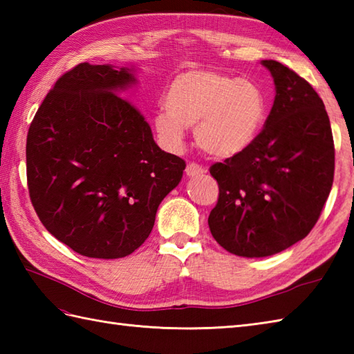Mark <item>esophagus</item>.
<instances>
[{"label":"esophagus","mask_w":354,"mask_h":354,"mask_svg":"<svg viewBox=\"0 0 354 354\" xmlns=\"http://www.w3.org/2000/svg\"><path fill=\"white\" fill-rule=\"evenodd\" d=\"M185 173H187V176H190V178L201 176V175H204V173H205V169L202 167V165L196 164V162H190V164H187Z\"/></svg>","instance_id":"1"}]
</instances>
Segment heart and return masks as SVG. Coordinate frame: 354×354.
Segmentation results:
<instances>
[{"instance_id": "obj_1", "label": "heart", "mask_w": 354, "mask_h": 354, "mask_svg": "<svg viewBox=\"0 0 354 354\" xmlns=\"http://www.w3.org/2000/svg\"><path fill=\"white\" fill-rule=\"evenodd\" d=\"M165 109L153 117L158 137L169 149H179L185 127L204 152L232 156L259 137L268 115V100L259 84L214 70L176 74L164 94Z\"/></svg>"}]
</instances>
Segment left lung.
I'll return each mask as SVG.
<instances>
[{
  "label": "left lung",
  "mask_w": 354,
  "mask_h": 354,
  "mask_svg": "<svg viewBox=\"0 0 354 354\" xmlns=\"http://www.w3.org/2000/svg\"><path fill=\"white\" fill-rule=\"evenodd\" d=\"M275 100L259 137L209 173L219 199L208 216L216 242L240 257H268L304 239L332 190L335 145L321 97L277 61Z\"/></svg>",
  "instance_id": "1"
}]
</instances>
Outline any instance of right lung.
<instances>
[{"mask_svg": "<svg viewBox=\"0 0 354 354\" xmlns=\"http://www.w3.org/2000/svg\"><path fill=\"white\" fill-rule=\"evenodd\" d=\"M133 70L79 64L45 95L27 133V185L50 234L80 255L122 259L149 237L185 161L164 152L118 95Z\"/></svg>", "mask_w": 354, "mask_h": 354, "instance_id": "obj_1", "label": "right lung"}]
</instances>
